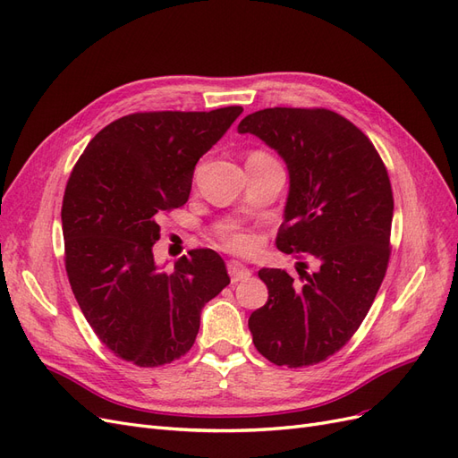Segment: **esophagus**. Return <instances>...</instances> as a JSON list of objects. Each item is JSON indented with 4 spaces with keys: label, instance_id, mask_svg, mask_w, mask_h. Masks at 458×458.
Listing matches in <instances>:
<instances>
[{
    "label": "esophagus",
    "instance_id": "34e87169",
    "mask_svg": "<svg viewBox=\"0 0 458 458\" xmlns=\"http://www.w3.org/2000/svg\"><path fill=\"white\" fill-rule=\"evenodd\" d=\"M227 271H229V276H231L233 283L246 281V279H250V276H252V271L248 269L244 263H241L237 259H229L227 261Z\"/></svg>",
    "mask_w": 458,
    "mask_h": 458
}]
</instances>
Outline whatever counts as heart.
I'll return each mask as SVG.
<instances>
[{"label":"heart","mask_w":458,"mask_h":458,"mask_svg":"<svg viewBox=\"0 0 458 458\" xmlns=\"http://www.w3.org/2000/svg\"><path fill=\"white\" fill-rule=\"evenodd\" d=\"M250 157H267V155H263V152H252ZM250 157H248V158H250ZM224 242H225L227 248H231V250H234V252H248V250H252V248H254V239L248 237V234H242V233L225 234Z\"/></svg>","instance_id":"b5f03b06"}]
</instances>
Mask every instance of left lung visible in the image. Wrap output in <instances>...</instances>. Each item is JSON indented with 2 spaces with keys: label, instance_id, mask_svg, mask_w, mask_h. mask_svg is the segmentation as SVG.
Returning a JSON list of instances; mask_svg holds the SVG:
<instances>
[{
  "label": "left lung",
  "instance_id": "1",
  "mask_svg": "<svg viewBox=\"0 0 458 458\" xmlns=\"http://www.w3.org/2000/svg\"><path fill=\"white\" fill-rule=\"evenodd\" d=\"M276 150L290 177L276 248L311 254L303 284L259 269L266 306L248 318L256 350L279 367L321 363L367 317L390 259L394 195L369 137L327 108H263L239 123ZM306 267V263H303Z\"/></svg>",
  "mask_w": 458,
  "mask_h": 458
}]
</instances>
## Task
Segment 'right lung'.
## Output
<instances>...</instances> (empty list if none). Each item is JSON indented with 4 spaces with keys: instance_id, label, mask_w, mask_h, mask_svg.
Wrapping results in <instances>:
<instances>
[{
    "instance_id": "1",
    "label": "right lung",
    "mask_w": 458,
    "mask_h": 458,
    "mask_svg": "<svg viewBox=\"0 0 458 458\" xmlns=\"http://www.w3.org/2000/svg\"><path fill=\"white\" fill-rule=\"evenodd\" d=\"M242 113H137L97 133L63 199L64 266L78 306L106 348L137 367L185 355L202 308L229 284L225 261L200 248L162 271L158 219L189 200L192 172Z\"/></svg>"
}]
</instances>
